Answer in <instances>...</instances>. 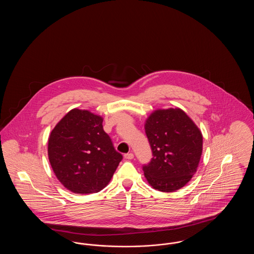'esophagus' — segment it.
I'll return each instance as SVG.
<instances>
[{"mask_svg":"<svg viewBox=\"0 0 254 254\" xmlns=\"http://www.w3.org/2000/svg\"><path fill=\"white\" fill-rule=\"evenodd\" d=\"M124 158L125 159H127V160H131V159H133L134 158V155H133V153H127V154H125L124 155Z\"/></svg>","mask_w":254,"mask_h":254,"instance_id":"1","label":"esophagus"}]
</instances>
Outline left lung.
I'll list each match as a JSON object with an SVG mask.
<instances>
[{"label":"left lung","instance_id":"left-lung-1","mask_svg":"<svg viewBox=\"0 0 254 254\" xmlns=\"http://www.w3.org/2000/svg\"><path fill=\"white\" fill-rule=\"evenodd\" d=\"M153 158L143 167L145 179L162 192L180 190L191 180L203 151V135L181 109H156L145 120Z\"/></svg>","mask_w":254,"mask_h":254}]
</instances>
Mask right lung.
Returning <instances> with one entry per match:
<instances>
[{
    "label": "right lung",
    "mask_w": 254,
    "mask_h": 254,
    "mask_svg": "<svg viewBox=\"0 0 254 254\" xmlns=\"http://www.w3.org/2000/svg\"><path fill=\"white\" fill-rule=\"evenodd\" d=\"M103 120L89 110L73 109L49 134L50 166L71 192H99L109 185L123 159L104 131Z\"/></svg>",
    "instance_id": "obj_1"
}]
</instances>
